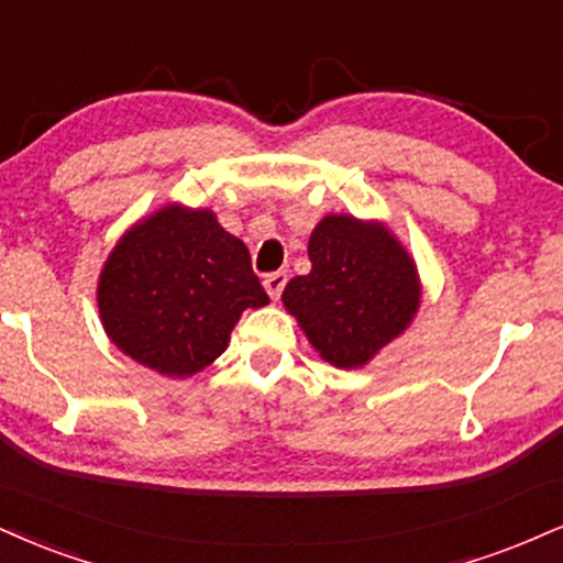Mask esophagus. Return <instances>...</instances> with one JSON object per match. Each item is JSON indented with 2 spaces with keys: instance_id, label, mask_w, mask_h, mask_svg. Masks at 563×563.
Masks as SVG:
<instances>
[{
  "instance_id": "1",
  "label": "esophagus",
  "mask_w": 563,
  "mask_h": 563,
  "mask_svg": "<svg viewBox=\"0 0 563 563\" xmlns=\"http://www.w3.org/2000/svg\"><path fill=\"white\" fill-rule=\"evenodd\" d=\"M288 283V275L286 273H269L264 277V290L269 294V299H280L283 288H286Z\"/></svg>"
}]
</instances>
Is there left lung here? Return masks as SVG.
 Returning <instances> with one entry per match:
<instances>
[{
  "label": "left lung",
  "mask_w": 563,
  "mask_h": 563,
  "mask_svg": "<svg viewBox=\"0 0 563 563\" xmlns=\"http://www.w3.org/2000/svg\"><path fill=\"white\" fill-rule=\"evenodd\" d=\"M309 260L311 273L288 283L283 303L333 367H364L415 320L417 264L383 222L322 217L309 235Z\"/></svg>",
  "instance_id": "left-lung-1"
}]
</instances>
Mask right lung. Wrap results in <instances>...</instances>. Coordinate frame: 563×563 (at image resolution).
<instances>
[{"instance_id": "right-lung-1", "label": "right lung", "mask_w": 563, "mask_h": 563, "mask_svg": "<svg viewBox=\"0 0 563 563\" xmlns=\"http://www.w3.org/2000/svg\"><path fill=\"white\" fill-rule=\"evenodd\" d=\"M104 333L167 377H191L228 349L243 309L269 303L246 243L212 209L167 205L128 230L97 288Z\"/></svg>"}]
</instances>
